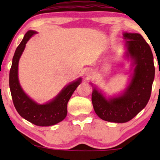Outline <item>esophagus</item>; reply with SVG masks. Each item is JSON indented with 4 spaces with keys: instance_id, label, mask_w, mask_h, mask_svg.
Masks as SVG:
<instances>
[{
    "instance_id": "obj_1",
    "label": "esophagus",
    "mask_w": 160,
    "mask_h": 160,
    "mask_svg": "<svg viewBox=\"0 0 160 160\" xmlns=\"http://www.w3.org/2000/svg\"><path fill=\"white\" fill-rule=\"evenodd\" d=\"M90 74H91V71H88V72H87V74H86V75H88V76H89V75H90Z\"/></svg>"
}]
</instances>
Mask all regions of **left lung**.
Returning <instances> with one entry per match:
<instances>
[{
    "label": "left lung",
    "instance_id": "obj_1",
    "mask_svg": "<svg viewBox=\"0 0 160 160\" xmlns=\"http://www.w3.org/2000/svg\"><path fill=\"white\" fill-rule=\"evenodd\" d=\"M126 51L124 57L131 61L129 81L123 92L106 97L100 89L93 87L92 102L96 114L102 120L122 123L131 120L146 107L151 94L155 68L151 49L138 33L124 32Z\"/></svg>",
    "mask_w": 160,
    "mask_h": 160
}]
</instances>
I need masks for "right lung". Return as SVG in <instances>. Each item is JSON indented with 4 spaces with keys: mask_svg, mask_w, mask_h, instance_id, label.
Here are the masks:
<instances>
[{
    "mask_svg": "<svg viewBox=\"0 0 160 160\" xmlns=\"http://www.w3.org/2000/svg\"><path fill=\"white\" fill-rule=\"evenodd\" d=\"M37 32L30 30L24 36L16 48L10 71V89L16 111L24 119L39 126H49L58 123L67 116V104L75 89L82 81L81 78L67 84L52 100L45 104H38L24 92L18 76L19 62L27 42Z\"/></svg>",
    "mask_w": 160,
    "mask_h": 160,
    "instance_id": "right-lung-1",
    "label": "right lung"
}]
</instances>
